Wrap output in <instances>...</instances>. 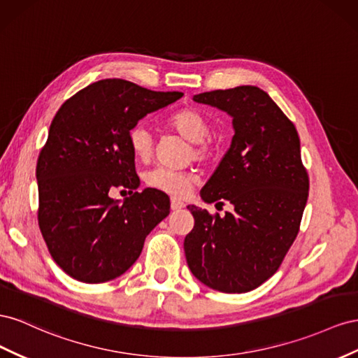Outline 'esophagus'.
I'll return each instance as SVG.
<instances>
[{"mask_svg":"<svg viewBox=\"0 0 358 358\" xmlns=\"http://www.w3.org/2000/svg\"><path fill=\"white\" fill-rule=\"evenodd\" d=\"M185 207H186V203L182 202V201H178V199H176V198L171 199V208H172L173 211L181 210V208H185Z\"/></svg>","mask_w":358,"mask_h":358,"instance_id":"esophagus-1","label":"esophagus"}]
</instances>
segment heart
Instances as JSON below:
<instances>
[{"label":"heart","instance_id":"b5f03b06","mask_svg":"<svg viewBox=\"0 0 358 358\" xmlns=\"http://www.w3.org/2000/svg\"><path fill=\"white\" fill-rule=\"evenodd\" d=\"M168 124L177 130L181 136H185L193 144V157L201 162L210 160L216 145L208 136L211 131V124L208 118L195 108H182L176 110L168 118ZM129 147L134 156L142 162L151 157L152 148H155V136L151 130L144 124L138 122L129 130ZM147 186L168 193L173 198H185L196 182V176L190 171H177L166 166H156L145 173Z\"/></svg>","mask_w":358,"mask_h":358}]
</instances>
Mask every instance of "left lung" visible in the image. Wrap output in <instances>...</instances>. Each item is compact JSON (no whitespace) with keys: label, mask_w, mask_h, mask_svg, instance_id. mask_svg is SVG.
I'll list each match as a JSON object with an SVG mask.
<instances>
[{"label":"left lung","mask_w":358,"mask_h":358,"mask_svg":"<svg viewBox=\"0 0 358 358\" xmlns=\"http://www.w3.org/2000/svg\"><path fill=\"white\" fill-rule=\"evenodd\" d=\"M193 100L232 117L231 148L201 198L227 199L234 211L220 217L187 207L195 219L185 238L187 265L213 289L248 292L279 270L300 231L309 196L300 138L292 121L258 87L207 91Z\"/></svg>","instance_id":"1"}]
</instances>
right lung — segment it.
<instances>
[{
  "mask_svg": "<svg viewBox=\"0 0 358 358\" xmlns=\"http://www.w3.org/2000/svg\"><path fill=\"white\" fill-rule=\"evenodd\" d=\"M182 97L124 79H103L67 99L37 159V220L50 257L70 278L101 283L127 271L169 214L163 192L139 186L129 130ZM117 187L132 195L120 204Z\"/></svg>",
  "mask_w": 358,
  "mask_h": 358,
  "instance_id": "add662e5",
  "label": "right lung"
}]
</instances>
